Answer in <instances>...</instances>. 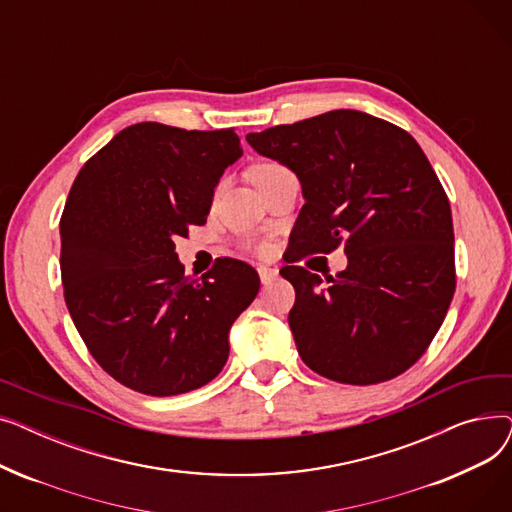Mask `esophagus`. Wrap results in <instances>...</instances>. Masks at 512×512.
Segmentation results:
<instances>
[{
    "label": "esophagus",
    "mask_w": 512,
    "mask_h": 512,
    "mask_svg": "<svg viewBox=\"0 0 512 512\" xmlns=\"http://www.w3.org/2000/svg\"><path fill=\"white\" fill-rule=\"evenodd\" d=\"M257 272H259V280L263 286H270L274 280H278V270H274V267L259 265Z\"/></svg>",
    "instance_id": "obj_1"
}]
</instances>
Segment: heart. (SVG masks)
<instances>
[{
	"instance_id": "heart-1",
	"label": "heart",
	"mask_w": 512,
	"mask_h": 512,
	"mask_svg": "<svg viewBox=\"0 0 512 512\" xmlns=\"http://www.w3.org/2000/svg\"><path fill=\"white\" fill-rule=\"evenodd\" d=\"M286 172L288 170L282 164H278V161H261V164L251 168V180L255 182V186H259V184H263L267 180H274Z\"/></svg>"
}]
</instances>
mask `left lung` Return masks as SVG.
<instances>
[{
	"label": "left lung",
	"instance_id": "left-lung-1",
	"mask_svg": "<svg viewBox=\"0 0 512 512\" xmlns=\"http://www.w3.org/2000/svg\"><path fill=\"white\" fill-rule=\"evenodd\" d=\"M247 141L303 188L286 261L340 242L348 257L328 288L301 265L280 270L297 292L288 326L305 365L353 386L407 371L440 330L456 286L450 203L417 141L357 110L249 132Z\"/></svg>",
	"mask_w": 512,
	"mask_h": 512
}]
</instances>
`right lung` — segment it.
Masks as SVG:
<instances>
[{"instance_id":"obj_1","label":"right lung","mask_w":512,"mask_h":512,"mask_svg":"<svg viewBox=\"0 0 512 512\" xmlns=\"http://www.w3.org/2000/svg\"><path fill=\"white\" fill-rule=\"evenodd\" d=\"M242 155L226 130L139 122L80 168L60 220L62 284L93 359L122 386L176 396L211 382L228 334L259 292L238 259L191 278L174 238L201 226L224 170Z\"/></svg>"}]
</instances>
